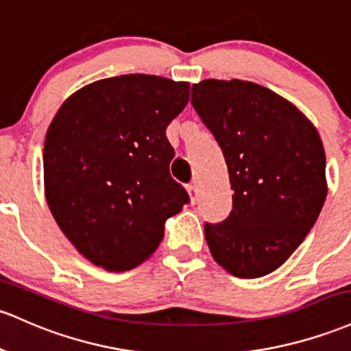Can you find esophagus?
Instances as JSON below:
<instances>
[{
	"instance_id": "34e87169",
	"label": "esophagus",
	"mask_w": 351,
	"mask_h": 351,
	"mask_svg": "<svg viewBox=\"0 0 351 351\" xmlns=\"http://www.w3.org/2000/svg\"><path fill=\"white\" fill-rule=\"evenodd\" d=\"M186 191H188V195H190V202L195 205V203L198 202V196H199V191H198V186H196V183L188 184Z\"/></svg>"
}]
</instances>
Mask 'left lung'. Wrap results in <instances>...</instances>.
<instances>
[{
	"instance_id": "obj_1",
	"label": "left lung",
	"mask_w": 351,
	"mask_h": 351,
	"mask_svg": "<svg viewBox=\"0 0 351 351\" xmlns=\"http://www.w3.org/2000/svg\"><path fill=\"white\" fill-rule=\"evenodd\" d=\"M191 105L217 138L233 210L205 225L211 256L238 278L280 268L305 240L328 193L322 138L293 103L241 80H203Z\"/></svg>"
}]
</instances>
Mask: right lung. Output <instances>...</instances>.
<instances>
[{"label":"right lung","instance_id":"1","mask_svg":"<svg viewBox=\"0 0 351 351\" xmlns=\"http://www.w3.org/2000/svg\"><path fill=\"white\" fill-rule=\"evenodd\" d=\"M190 83L121 75L80 88L48 126L45 198L64 237L88 261L126 271L155 253L165 223L188 193L169 175L167 126Z\"/></svg>","mask_w":351,"mask_h":351}]
</instances>
